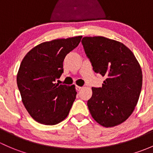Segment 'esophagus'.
Listing matches in <instances>:
<instances>
[{
	"label": "esophagus",
	"instance_id": "34e87169",
	"mask_svg": "<svg viewBox=\"0 0 153 153\" xmlns=\"http://www.w3.org/2000/svg\"><path fill=\"white\" fill-rule=\"evenodd\" d=\"M82 87H80V86H78V85H76V91H79V90H81Z\"/></svg>",
	"mask_w": 153,
	"mask_h": 153
}]
</instances>
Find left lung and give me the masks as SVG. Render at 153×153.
I'll use <instances>...</instances> for the list:
<instances>
[{
    "label": "left lung",
    "instance_id": "obj_1",
    "mask_svg": "<svg viewBox=\"0 0 153 153\" xmlns=\"http://www.w3.org/2000/svg\"><path fill=\"white\" fill-rule=\"evenodd\" d=\"M93 70L105 79L102 88H92L88 107L94 120L111 127L132 114L142 87V71L133 52L120 42L104 37L82 40Z\"/></svg>",
    "mask_w": 153,
    "mask_h": 153
}]
</instances>
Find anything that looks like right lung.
<instances>
[{"label": "right lung", "instance_id": "add662e5", "mask_svg": "<svg viewBox=\"0 0 153 153\" xmlns=\"http://www.w3.org/2000/svg\"><path fill=\"white\" fill-rule=\"evenodd\" d=\"M82 36L45 42L33 48L22 60L17 84L30 116L46 125H54L68 115L76 99L75 85L56 83L63 73V61L78 46Z\"/></svg>", "mask_w": 153, "mask_h": 153}]
</instances>
